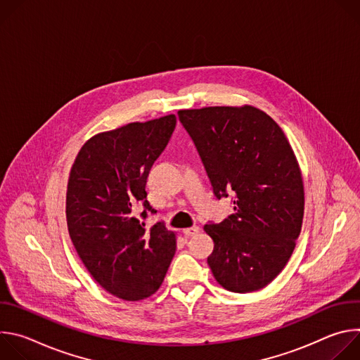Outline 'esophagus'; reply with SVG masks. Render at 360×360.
Wrapping results in <instances>:
<instances>
[{
  "label": "esophagus",
  "instance_id": "esophagus-1",
  "mask_svg": "<svg viewBox=\"0 0 360 360\" xmlns=\"http://www.w3.org/2000/svg\"><path fill=\"white\" fill-rule=\"evenodd\" d=\"M198 232H199V226H191V228H186V229H184V235H185L186 238L195 236Z\"/></svg>",
  "mask_w": 360,
  "mask_h": 360
}]
</instances>
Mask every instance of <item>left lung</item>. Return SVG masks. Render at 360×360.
Listing matches in <instances>:
<instances>
[{
  "instance_id": "1",
  "label": "left lung",
  "mask_w": 360,
  "mask_h": 360,
  "mask_svg": "<svg viewBox=\"0 0 360 360\" xmlns=\"http://www.w3.org/2000/svg\"><path fill=\"white\" fill-rule=\"evenodd\" d=\"M217 199L232 195L233 214L203 226L214 239L208 265L236 293L259 290L285 268L304 208L302 174L279 125L249 105L182 110Z\"/></svg>"
}]
</instances>
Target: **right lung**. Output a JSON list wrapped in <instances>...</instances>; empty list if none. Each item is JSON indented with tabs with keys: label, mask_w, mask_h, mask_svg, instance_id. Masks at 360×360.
<instances>
[{
	"label": "right lung",
	"mask_w": 360,
	"mask_h": 360,
	"mask_svg": "<svg viewBox=\"0 0 360 360\" xmlns=\"http://www.w3.org/2000/svg\"><path fill=\"white\" fill-rule=\"evenodd\" d=\"M175 115L132 122L88 139L71 168L67 224L92 278L120 299L155 293L175 255L176 239L164 222L149 231L136 218L157 214L146 200L150 167L167 148Z\"/></svg>",
	"instance_id": "add662e5"
}]
</instances>
